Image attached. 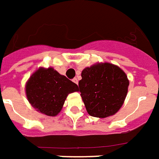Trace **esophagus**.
Returning <instances> with one entry per match:
<instances>
[{"label": "esophagus", "mask_w": 159, "mask_h": 159, "mask_svg": "<svg viewBox=\"0 0 159 159\" xmlns=\"http://www.w3.org/2000/svg\"><path fill=\"white\" fill-rule=\"evenodd\" d=\"M73 81L74 82L75 84H77V85H78V83H79V80H78L77 78H74V79H73Z\"/></svg>", "instance_id": "obj_1"}]
</instances>
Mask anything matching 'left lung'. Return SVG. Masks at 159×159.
I'll use <instances>...</instances> for the list:
<instances>
[{
    "instance_id": "8db88e82",
    "label": "left lung",
    "mask_w": 159,
    "mask_h": 159,
    "mask_svg": "<svg viewBox=\"0 0 159 159\" xmlns=\"http://www.w3.org/2000/svg\"><path fill=\"white\" fill-rule=\"evenodd\" d=\"M79 82L82 100L88 114L107 118L118 112L127 95L129 80L119 66L108 62L83 69Z\"/></svg>"
}]
</instances>
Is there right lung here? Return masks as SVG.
Returning a JSON list of instances; mask_svg holds the SVG:
<instances>
[{
    "label": "right lung",
    "instance_id": "right-lung-1",
    "mask_svg": "<svg viewBox=\"0 0 159 159\" xmlns=\"http://www.w3.org/2000/svg\"><path fill=\"white\" fill-rule=\"evenodd\" d=\"M25 91L36 111L54 117L61 112L68 94L79 92V87L52 67H40L27 80Z\"/></svg>",
    "mask_w": 159,
    "mask_h": 159
}]
</instances>
